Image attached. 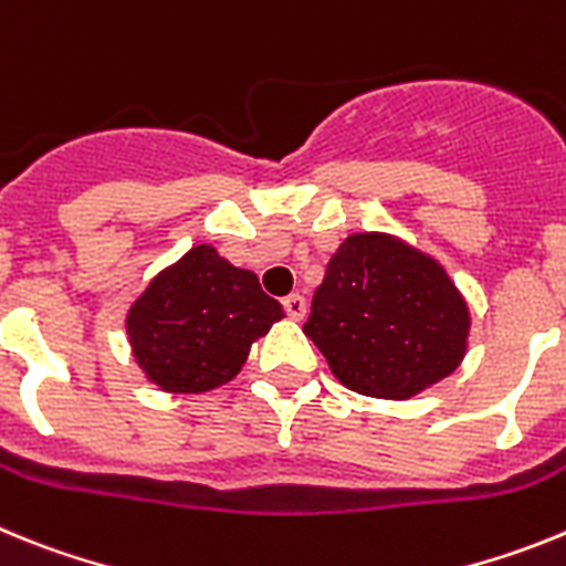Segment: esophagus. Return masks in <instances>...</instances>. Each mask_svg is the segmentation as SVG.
Masks as SVG:
<instances>
[{
    "label": "esophagus",
    "instance_id": "esophagus-1",
    "mask_svg": "<svg viewBox=\"0 0 566 566\" xmlns=\"http://www.w3.org/2000/svg\"><path fill=\"white\" fill-rule=\"evenodd\" d=\"M283 312L292 319H303L306 317V300L300 294H289V297H283Z\"/></svg>",
    "mask_w": 566,
    "mask_h": 566
}]
</instances>
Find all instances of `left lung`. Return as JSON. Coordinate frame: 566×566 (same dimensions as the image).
Returning a JSON list of instances; mask_svg holds the SVG:
<instances>
[{
	"label": "left lung",
	"mask_w": 566,
	"mask_h": 566,
	"mask_svg": "<svg viewBox=\"0 0 566 566\" xmlns=\"http://www.w3.org/2000/svg\"><path fill=\"white\" fill-rule=\"evenodd\" d=\"M303 332L345 388L408 399L457 371L470 314L437 260L391 234L363 232L328 260Z\"/></svg>",
	"instance_id": "8db88e82"
}]
</instances>
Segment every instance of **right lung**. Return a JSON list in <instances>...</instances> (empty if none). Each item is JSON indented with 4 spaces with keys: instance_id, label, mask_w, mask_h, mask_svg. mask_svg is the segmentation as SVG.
<instances>
[{
    "instance_id": "obj_1",
    "label": "right lung",
    "mask_w": 566,
    "mask_h": 566,
    "mask_svg": "<svg viewBox=\"0 0 566 566\" xmlns=\"http://www.w3.org/2000/svg\"><path fill=\"white\" fill-rule=\"evenodd\" d=\"M283 308L258 274L212 247H192L164 269L127 314L133 354L161 391L201 394L229 382Z\"/></svg>"
}]
</instances>
